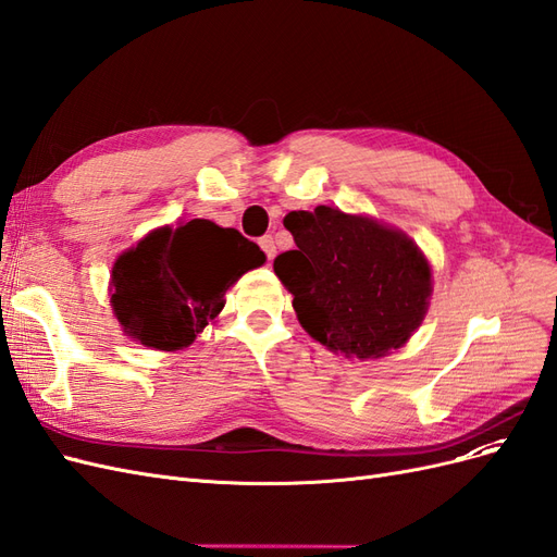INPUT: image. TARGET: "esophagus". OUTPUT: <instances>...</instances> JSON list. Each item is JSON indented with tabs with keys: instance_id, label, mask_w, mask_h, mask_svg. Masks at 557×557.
<instances>
[{
	"instance_id": "1",
	"label": "esophagus",
	"mask_w": 557,
	"mask_h": 557,
	"mask_svg": "<svg viewBox=\"0 0 557 557\" xmlns=\"http://www.w3.org/2000/svg\"><path fill=\"white\" fill-rule=\"evenodd\" d=\"M260 248L264 250L267 260H274V256H276V244H274L272 237H269V234H264V237L260 239Z\"/></svg>"
}]
</instances>
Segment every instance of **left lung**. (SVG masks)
Listing matches in <instances>:
<instances>
[{"instance_id": "8db88e82", "label": "left lung", "mask_w": 557, "mask_h": 557, "mask_svg": "<svg viewBox=\"0 0 557 557\" xmlns=\"http://www.w3.org/2000/svg\"><path fill=\"white\" fill-rule=\"evenodd\" d=\"M295 250L274 260L297 320L315 342L346 358H383L420 327L432 272L401 230L332 207L283 218Z\"/></svg>"}]
</instances>
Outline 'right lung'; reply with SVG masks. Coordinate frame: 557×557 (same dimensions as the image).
Returning <instances> with one entry per match:
<instances>
[{
  "instance_id": "1",
  "label": "right lung",
  "mask_w": 557,
  "mask_h": 557,
  "mask_svg": "<svg viewBox=\"0 0 557 557\" xmlns=\"http://www.w3.org/2000/svg\"><path fill=\"white\" fill-rule=\"evenodd\" d=\"M264 252L234 227L195 218L158 227L117 256L111 307L129 339L156 350H178L225 307V293Z\"/></svg>"
}]
</instances>
